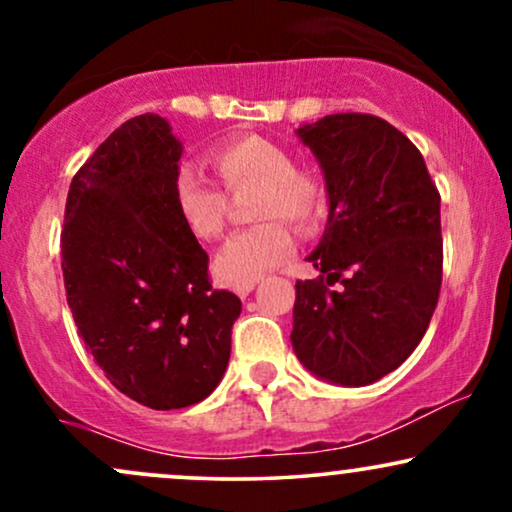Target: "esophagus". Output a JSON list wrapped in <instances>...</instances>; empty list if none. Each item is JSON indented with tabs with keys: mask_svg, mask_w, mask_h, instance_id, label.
<instances>
[{
	"mask_svg": "<svg viewBox=\"0 0 512 512\" xmlns=\"http://www.w3.org/2000/svg\"><path fill=\"white\" fill-rule=\"evenodd\" d=\"M233 291H236V296L240 298H248L252 291H255V284H243V286H233Z\"/></svg>",
	"mask_w": 512,
	"mask_h": 512,
	"instance_id": "esophagus-1",
	"label": "esophagus"
}]
</instances>
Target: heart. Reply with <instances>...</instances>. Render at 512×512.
Instances as JSON below:
<instances>
[{
  "instance_id": "1",
  "label": "heart",
  "mask_w": 512,
  "mask_h": 512,
  "mask_svg": "<svg viewBox=\"0 0 512 512\" xmlns=\"http://www.w3.org/2000/svg\"><path fill=\"white\" fill-rule=\"evenodd\" d=\"M211 161L231 190L257 185L252 219L260 221L223 243L214 257V274L231 286L255 284L293 255L289 228L275 219L289 221L296 231H310L325 209V190L315 175L296 168L291 151L257 134L219 146ZM173 202L192 236H221L226 197L207 175L192 166L180 168L173 182Z\"/></svg>"
}]
</instances>
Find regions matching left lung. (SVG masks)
<instances>
[{
  "instance_id": "8db88e82",
  "label": "left lung",
  "mask_w": 512,
  "mask_h": 512,
  "mask_svg": "<svg viewBox=\"0 0 512 512\" xmlns=\"http://www.w3.org/2000/svg\"><path fill=\"white\" fill-rule=\"evenodd\" d=\"M296 134L320 163L330 211L308 255L320 279L296 284L291 344L320 380L363 387L428 330L443 276L440 195L419 149L380 117L325 115Z\"/></svg>"
}]
</instances>
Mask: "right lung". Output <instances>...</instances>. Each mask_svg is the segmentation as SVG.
Masks as SVG:
<instances>
[{
	"instance_id": "right-lung-1",
	"label": "right lung",
	"mask_w": 512,
	"mask_h": 512,
	"mask_svg": "<svg viewBox=\"0 0 512 512\" xmlns=\"http://www.w3.org/2000/svg\"><path fill=\"white\" fill-rule=\"evenodd\" d=\"M180 156L166 117L127 120L74 175L62 231L86 351L122 395L161 411L216 390L240 315L236 293L211 289L207 252L175 209Z\"/></svg>"
}]
</instances>
